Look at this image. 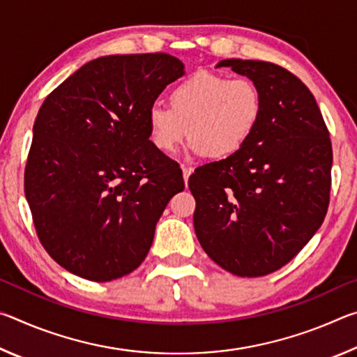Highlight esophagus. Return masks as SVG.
<instances>
[{
	"instance_id": "34e87169",
	"label": "esophagus",
	"mask_w": 357,
	"mask_h": 357,
	"mask_svg": "<svg viewBox=\"0 0 357 357\" xmlns=\"http://www.w3.org/2000/svg\"><path fill=\"white\" fill-rule=\"evenodd\" d=\"M181 168H183V176H184V183L187 184V181H189V176L192 174V168L190 167H185V165H181Z\"/></svg>"
}]
</instances>
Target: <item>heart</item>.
Masks as SVG:
<instances>
[{
    "instance_id": "obj_1",
    "label": "heart",
    "mask_w": 357,
    "mask_h": 357,
    "mask_svg": "<svg viewBox=\"0 0 357 357\" xmlns=\"http://www.w3.org/2000/svg\"><path fill=\"white\" fill-rule=\"evenodd\" d=\"M170 108L149 107V140L172 154L189 135L193 155L227 159L243 149L257 130L263 99L255 83L200 70L184 78L168 94Z\"/></svg>"
}]
</instances>
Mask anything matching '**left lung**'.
I'll list each match as a JSON object with an SVG mask.
<instances>
[{"mask_svg":"<svg viewBox=\"0 0 357 357\" xmlns=\"http://www.w3.org/2000/svg\"><path fill=\"white\" fill-rule=\"evenodd\" d=\"M255 83L263 113L236 154L189 178L203 250L228 273L261 277L298 255L328 213L332 146L309 88L280 66L222 59Z\"/></svg>","mask_w":357,"mask_h":357,"instance_id":"left-lung-1","label":"left lung"}]
</instances>
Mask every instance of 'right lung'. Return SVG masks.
<instances>
[{
    "mask_svg": "<svg viewBox=\"0 0 357 357\" xmlns=\"http://www.w3.org/2000/svg\"><path fill=\"white\" fill-rule=\"evenodd\" d=\"M184 64L167 53L100 56L47 96L34 121L25 195L44 249L66 271L110 282L146 258L176 162L149 140L146 114Z\"/></svg>",
    "mask_w": 357,
    "mask_h": 357,
    "instance_id": "obj_1",
    "label": "right lung"
}]
</instances>
